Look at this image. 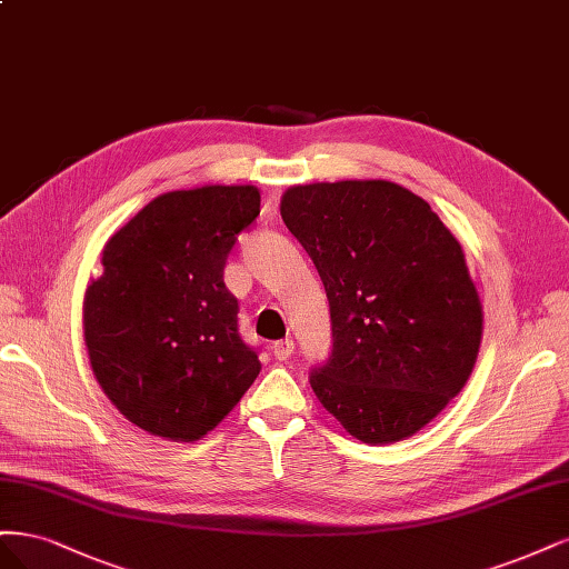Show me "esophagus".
Instances as JSON below:
<instances>
[{
	"label": "esophagus",
	"instance_id": "obj_1",
	"mask_svg": "<svg viewBox=\"0 0 569 569\" xmlns=\"http://www.w3.org/2000/svg\"><path fill=\"white\" fill-rule=\"evenodd\" d=\"M271 352H273V357H277L279 361H286L292 352H296V342H292L290 338H286V340H277L271 345Z\"/></svg>",
	"mask_w": 569,
	"mask_h": 569
}]
</instances>
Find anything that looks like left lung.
I'll return each mask as SVG.
<instances>
[{
	"label": "left lung",
	"instance_id": "1",
	"mask_svg": "<svg viewBox=\"0 0 569 569\" xmlns=\"http://www.w3.org/2000/svg\"><path fill=\"white\" fill-rule=\"evenodd\" d=\"M281 217L331 307L333 350L311 390L363 445L416 435L480 352L482 305L461 243L423 198L385 179L290 187Z\"/></svg>",
	"mask_w": 569,
	"mask_h": 569
}]
</instances>
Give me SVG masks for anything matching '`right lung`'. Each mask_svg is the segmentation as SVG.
<instances>
[{
  "instance_id": "1",
  "label": "right lung",
  "mask_w": 569,
  "mask_h": 569,
  "mask_svg": "<svg viewBox=\"0 0 569 569\" xmlns=\"http://www.w3.org/2000/svg\"><path fill=\"white\" fill-rule=\"evenodd\" d=\"M258 214L250 184L198 187L153 198L108 238L84 292V345L101 390L137 428L196 442L258 378L224 286L236 236Z\"/></svg>"
}]
</instances>
